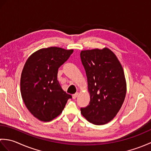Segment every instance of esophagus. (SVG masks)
I'll use <instances>...</instances> for the list:
<instances>
[{
    "label": "esophagus",
    "instance_id": "obj_1",
    "mask_svg": "<svg viewBox=\"0 0 151 151\" xmlns=\"http://www.w3.org/2000/svg\"><path fill=\"white\" fill-rule=\"evenodd\" d=\"M78 92H76V93H75V94H73V99H76V97H78Z\"/></svg>",
    "mask_w": 151,
    "mask_h": 151
}]
</instances>
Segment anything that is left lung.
I'll return each mask as SVG.
<instances>
[{"label":"left lung","mask_w":151,"mask_h":151,"mask_svg":"<svg viewBox=\"0 0 151 151\" xmlns=\"http://www.w3.org/2000/svg\"><path fill=\"white\" fill-rule=\"evenodd\" d=\"M81 58L88 78L90 102L81 114L90 123L104 124L119 111L127 93L123 67L108 48L82 50Z\"/></svg>","instance_id":"8db88e82"}]
</instances>
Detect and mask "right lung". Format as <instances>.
Segmentation results:
<instances>
[{
	"mask_svg": "<svg viewBox=\"0 0 151 151\" xmlns=\"http://www.w3.org/2000/svg\"><path fill=\"white\" fill-rule=\"evenodd\" d=\"M73 50L51 47L37 50L28 58L21 76V93L27 109L41 121H50L62 113L72 96L57 80L59 67Z\"/></svg>",
	"mask_w": 151,
	"mask_h": 151,
	"instance_id": "right-lung-1",
	"label": "right lung"
}]
</instances>
